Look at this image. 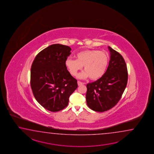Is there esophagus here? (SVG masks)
Instances as JSON below:
<instances>
[{"mask_svg": "<svg viewBox=\"0 0 154 154\" xmlns=\"http://www.w3.org/2000/svg\"><path fill=\"white\" fill-rule=\"evenodd\" d=\"M78 84L79 86H81L82 85H84L85 84V82H80V81H78Z\"/></svg>", "mask_w": 154, "mask_h": 154, "instance_id": "esophagus-1", "label": "esophagus"}]
</instances>
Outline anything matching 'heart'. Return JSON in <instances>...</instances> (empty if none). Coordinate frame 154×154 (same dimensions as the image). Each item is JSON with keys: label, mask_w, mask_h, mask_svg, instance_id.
I'll return each mask as SVG.
<instances>
[{"label": "heart", "mask_w": 154, "mask_h": 154, "mask_svg": "<svg viewBox=\"0 0 154 154\" xmlns=\"http://www.w3.org/2000/svg\"><path fill=\"white\" fill-rule=\"evenodd\" d=\"M75 58H68L65 63L66 68L72 75H76L82 66L85 70L79 74V78L90 77L92 80H96L105 74L109 60L108 54L105 52L86 49L78 53Z\"/></svg>", "instance_id": "1"}]
</instances>
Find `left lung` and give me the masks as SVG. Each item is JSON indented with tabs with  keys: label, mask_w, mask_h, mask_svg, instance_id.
<instances>
[{
	"label": "left lung",
	"mask_w": 154,
	"mask_h": 154,
	"mask_svg": "<svg viewBox=\"0 0 154 154\" xmlns=\"http://www.w3.org/2000/svg\"><path fill=\"white\" fill-rule=\"evenodd\" d=\"M108 48L110 60L105 74L97 80L86 85L87 105L92 110L100 112L108 111L117 105L128 81L125 59L111 47Z\"/></svg>",
	"instance_id": "left-lung-1"
}]
</instances>
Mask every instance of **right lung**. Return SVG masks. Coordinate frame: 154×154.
<instances>
[{
    "instance_id": "1",
    "label": "right lung",
    "mask_w": 154,
    "mask_h": 154,
    "mask_svg": "<svg viewBox=\"0 0 154 154\" xmlns=\"http://www.w3.org/2000/svg\"><path fill=\"white\" fill-rule=\"evenodd\" d=\"M71 48L54 44L36 56L31 69V87L37 101L51 112H58L68 105L70 96L78 88L77 80L66 68Z\"/></svg>"
}]
</instances>
